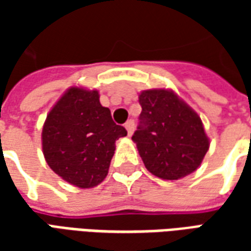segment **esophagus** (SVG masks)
I'll list each match as a JSON object with an SVG mask.
<instances>
[{
  "instance_id": "esophagus-1",
  "label": "esophagus",
  "mask_w": 251,
  "mask_h": 251,
  "mask_svg": "<svg viewBox=\"0 0 251 251\" xmlns=\"http://www.w3.org/2000/svg\"><path fill=\"white\" fill-rule=\"evenodd\" d=\"M125 127H126V130H127V134L131 136V133L134 131V121L133 120L127 121V122L125 124Z\"/></svg>"
}]
</instances>
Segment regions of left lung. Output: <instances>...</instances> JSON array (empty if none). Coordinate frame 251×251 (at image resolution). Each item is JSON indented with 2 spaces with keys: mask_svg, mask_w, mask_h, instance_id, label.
I'll list each match as a JSON object with an SVG mask.
<instances>
[{
  "mask_svg": "<svg viewBox=\"0 0 251 251\" xmlns=\"http://www.w3.org/2000/svg\"><path fill=\"white\" fill-rule=\"evenodd\" d=\"M138 100L142 111L131 140L148 171L163 180L195 172L210 148L198 113L165 88L145 90Z\"/></svg>",
  "mask_w": 251,
  "mask_h": 251,
  "instance_id": "8db88e82",
  "label": "left lung"
}]
</instances>
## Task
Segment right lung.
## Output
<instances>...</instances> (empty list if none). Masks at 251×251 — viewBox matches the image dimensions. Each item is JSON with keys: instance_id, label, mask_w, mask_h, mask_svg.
Here are the masks:
<instances>
[{"instance_id": "right-lung-1", "label": "right lung", "mask_w": 251, "mask_h": 251, "mask_svg": "<svg viewBox=\"0 0 251 251\" xmlns=\"http://www.w3.org/2000/svg\"><path fill=\"white\" fill-rule=\"evenodd\" d=\"M97 90L71 87L47 115L43 126V153L50 168L67 183L93 188L109 172L115 141L125 137Z\"/></svg>"}]
</instances>
